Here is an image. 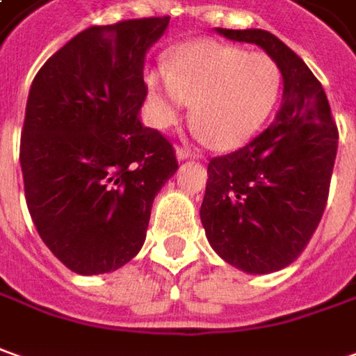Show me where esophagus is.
<instances>
[{"label": "esophagus", "instance_id": "1", "mask_svg": "<svg viewBox=\"0 0 356 356\" xmlns=\"http://www.w3.org/2000/svg\"><path fill=\"white\" fill-rule=\"evenodd\" d=\"M175 154H177L179 161H183V159H188V158H195V154H193L188 147H183V146H179Z\"/></svg>", "mask_w": 356, "mask_h": 356}]
</instances>
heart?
<instances>
[{"instance_id": "heart-1", "label": "heart", "mask_w": 356, "mask_h": 356, "mask_svg": "<svg viewBox=\"0 0 356 356\" xmlns=\"http://www.w3.org/2000/svg\"><path fill=\"white\" fill-rule=\"evenodd\" d=\"M147 87L159 128L177 127L188 105H195L200 138L218 149H234L270 117L282 74L263 52L248 54L236 46L202 40L177 48L169 70L147 76Z\"/></svg>"}]
</instances>
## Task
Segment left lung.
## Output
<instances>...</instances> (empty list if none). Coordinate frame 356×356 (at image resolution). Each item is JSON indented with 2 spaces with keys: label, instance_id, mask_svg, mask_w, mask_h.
<instances>
[{
  "label": "left lung",
  "instance_id": "8db88e82",
  "mask_svg": "<svg viewBox=\"0 0 356 356\" xmlns=\"http://www.w3.org/2000/svg\"><path fill=\"white\" fill-rule=\"evenodd\" d=\"M261 46L280 67L282 105L267 130L209 163L200 220L222 259L251 273L284 269L308 245L330 195L339 132L321 83L269 31L216 29Z\"/></svg>",
  "mask_w": 356,
  "mask_h": 356
}]
</instances>
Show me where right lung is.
<instances>
[{"label": "right lung", "mask_w": 356, "mask_h": 356, "mask_svg": "<svg viewBox=\"0 0 356 356\" xmlns=\"http://www.w3.org/2000/svg\"><path fill=\"white\" fill-rule=\"evenodd\" d=\"M168 25L89 26L33 79L19 154L26 207L46 248L77 275L136 257L152 202L179 168L171 142L138 118L144 58Z\"/></svg>", "instance_id": "1"}]
</instances>
